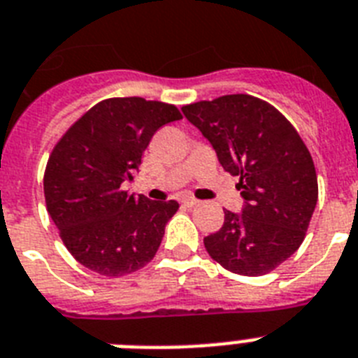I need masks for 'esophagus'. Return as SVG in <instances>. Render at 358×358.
I'll return each mask as SVG.
<instances>
[{"instance_id":"34e87169","label":"esophagus","mask_w":358,"mask_h":358,"mask_svg":"<svg viewBox=\"0 0 358 358\" xmlns=\"http://www.w3.org/2000/svg\"><path fill=\"white\" fill-rule=\"evenodd\" d=\"M181 203H182V205H185V206H196V205H199V201H197L196 197H190V196H188V197H182Z\"/></svg>"}]
</instances>
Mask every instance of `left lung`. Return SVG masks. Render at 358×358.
Masks as SVG:
<instances>
[{"mask_svg":"<svg viewBox=\"0 0 358 358\" xmlns=\"http://www.w3.org/2000/svg\"><path fill=\"white\" fill-rule=\"evenodd\" d=\"M182 113L238 176L245 206L225 210V223L205 249L221 267L262 276L298 250L318 199L311 153L278 109L250 94H225L182 106Z\"/></svg>","mask_w":358,"mask_h":358,"instance_id":"1","label":"left lung"}]
</instances>
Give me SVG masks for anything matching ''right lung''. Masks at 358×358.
I'll return each instance as SVG.
<instances>
[{
  "mask_svg": "<svg viewBox=\"0 0 358 358\" xmlns=\"http://www.w3.org/2000/svg\"><path fill=\"white\" fill-rule=\"evenodd\" d=\"M179 119L176 106L157 100L106 99L56 143L43 176L47 212L84 267L117 278L153 259L179 203L129 196L122 185L153 133Z\"/></svg>",
  "mask_w": 358,
  "mask_h": 358,
  "instance_id": "obj_1",
  "label": "right lung"
}]
</instances>
